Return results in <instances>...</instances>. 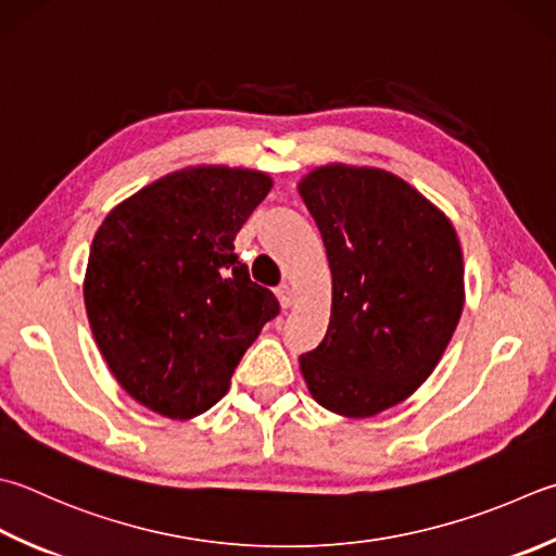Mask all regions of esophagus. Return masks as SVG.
Returning <instances> with one entry per match:
<instances>
[{
	"label": "esophagus",
	"instance_id": "34e87169",
	"mask_svg": "<svg viewBox=\"0 0 556 556\" xmlns=\"http://www.w3.org/2000/svg\"><path fill=\"white\" fill-rule=\"evenodd\" d=\"M276 295H278V302L282 309H288L292 305V300H295V295H292V288L286 286V282H282L280 288H276Z\"/></svg>",
	"mask_w": 556,
	"mask_h": 556
}]
</instances>
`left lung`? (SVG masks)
<instances>
[{
  "label": "left lung",
  "mask_w": 556,
  "mask_h": 556,
  "mask_svg": "<svg viewBox=\"0 0 556 556\" xmlns=\"http://www.w3.org/2000/svg\"><path fill=\"white\" fill-rule=\"evenodd\" d=\"M300 195L327 247V337L300 355L314 402L375 416L412 396L441 361L465 305L463 249L450 219L400 176L319 166Z\"/></svg>",
  "instance_id": "left-lung-1"
}]
</instances>
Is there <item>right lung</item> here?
Listing matches in <instances>:
<instances>
[{"label": "right lung", "instance_id": "obj_1", "mask_svg": "<svg viewBox=\"0 0 556 556\" xmlns=\"http://www.w3.org/2000/svg\"><path fill=\"white\" fill-rule=\"evenodd\" d=\"M270 186L261 172L191 166L115 205L93 237L84 276L91 333L118 384L152 412L191 418L217 404L280 312L235 254Z\"/></svg>", "mask_w": 556, "mask_h": 556}]
</instances>
